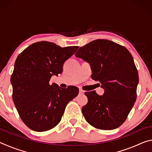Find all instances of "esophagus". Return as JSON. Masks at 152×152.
Returning a JSON list of instances; mask_svg holds the SVG:
<instances>
[{"instance_id":"1","label":"esophagus","mask_w":152,"mask_h":152,"mask_svg":"<svg viewBox=\"0 0 152 152\" xmlns=\"http://www.w3.org/2000/svg\"><path fill=\"white\" fill-rule=\"evenodd\" d=\"M84 91H82V90H80L79 91V94H84Z\"/></svg>"}]
</instances>
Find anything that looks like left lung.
I'll list each match as a JSON object with an SVG mask.
<instances>
[{"instance_id": "1", "label": "left lung", "mask_w": 152, "mask_h": 152, "mask_svg": "<svg viewBox=\"0 0 152 152\" xmlns=\"http://www.w3.org/2000/svg\"><path fill=\"white\" fill-rule=\"evenodd\" d=\"M75 56L91 65L92 78L104 90L86 92L88 103L82 112L90 125L112 130L125 121L137 99L139 76L132 54L124 46L107 39H96L80 48Z\"/></svg>"}]
</instances>
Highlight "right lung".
I'll list each match as a JSON object with an SVG mask.
<instances>
[{
  "instance_id": "add662e5",
  "label": "right lung",
  "mask_w": 152,
  "mask_h": 152,
  "mask_svg": "<svg viewBox=\"0 0 152 152\" xmlns=\"http://www.w3.org/2000/svg\"><path fill=\"white\" fill-rule=\"evenodd\" d=\"M78 46L61 48L52 42L33 43L18 56L11 77L12 100L20 119L37 132H46L61 121L66 105L79 89L50 84L53 75L63 70V64Z\"/></svg>"
}]
</instances>
